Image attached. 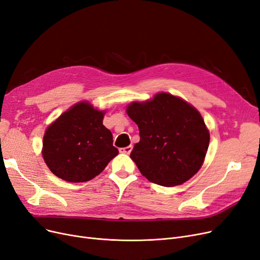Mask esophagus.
Wrapping results in <instances>:
<instances>
[{
    "label": "esophagus",
    "mask_w": 260,
    "mask_h": 260,
    "mask_svg": "<svg viewBox=\"0 0 260 260\" xmlns=\"http://www.w3.org/2000/svg\"><path fill=\"white\" fill-rule=\"evenodd\" d=\"M132 150H133V146L128 145V146H125V148H121L120 152L123 154H129L132 152Z\"/></svg>",
    "instance_id": "obj_1"
}]
</instances>
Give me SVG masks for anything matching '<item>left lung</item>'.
Wrapping results in <instances>:
<instances>
[{"label": "left lung", "instance_id": "8db88e82", "mask_svg": "<svg viewBox=\"0 0 260 260\" xmlns=\"http://www.w3.org/2000/svg\"><path fill=\"white\" fill-rule=\"evenodd\" d=\"M126 112L140 135L131 158L145 178L171 187L184 184L200 170L210 137L192 105L160 92L145 102L131 103Z\"/></svg>", "mask_w": 260, "mask_h": 260}]
</instances>
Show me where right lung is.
Wrapping results in <instances>:
<instances>
[{"mask_svg": "<svg viewBox=\"0 0 260 260\" xmlns=\"http://www.w3.org/2000/svg\"><path fill=\"white\" fill-rule=\"evenodd\" d=\"M104 114L80 102L47 128L42 156L53 174L70 183L88 182L118 155L112 134L103 125Z\"/></svg>", "mask_w": 260, "mask_h": 260, "instance_id": "obj_1", "label": "right lung"}]
</instances>
